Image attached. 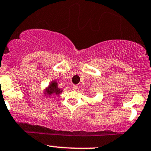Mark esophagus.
Instances as JSON below:
<instances>
[{"instance_id":"esophagus-1","label":"esophagus","mask_w":151,"mask_h":151,"mask_svg":"<svg viewBox=\"0 0 151 151\" xmlns=\"http://www.w3.org/2000/svg\"><path fill=\"white\" fill-rule=\"evenodd\" d=\"M72 88H73V90L76 91L77 89H78V86L76 85V84H74V85L72 86Z\"/></svg>"}]
</instances>
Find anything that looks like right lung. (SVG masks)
Segmentation results:
<instances>
[{"label": "right lung", "instance_id": "right-lung-1", "mask_svg": "<svg viewBox=\"0 0 151 151\" xmlns=\"http://www.w3.org/2000/svg\"><path fill=\"white\" fill-rule=\"evenodd\" d=\"M57 85V82H56L55 81H53V82L49 84V87H47V89H46L45 93L44 94H46V95L49 96H50L51 94H56L57 95V94H59L62 92V90L61 89H59Z\"/></svg>", "mask_w": 151, "mask_h": 151}]
</instances>
